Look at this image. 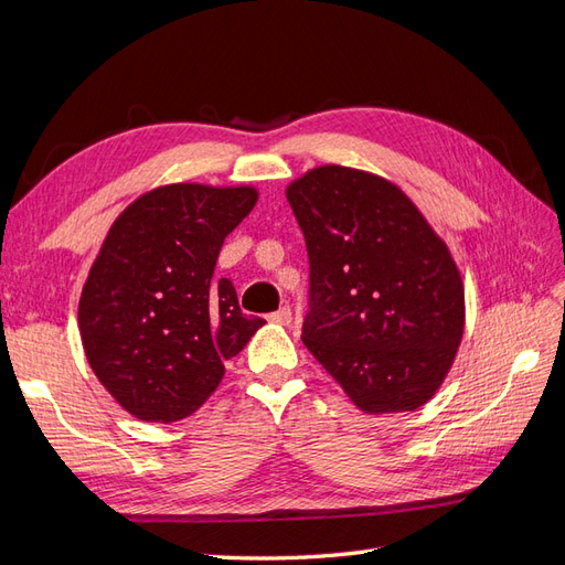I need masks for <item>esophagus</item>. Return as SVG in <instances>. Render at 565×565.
Wrapping results in <instances>:
<instances>
[{
  "mask_svg": "<svg viewBox=\"0 0 565 565\" xmlns=\"http://www.w3.org/2000/svg\"><path fill=\"white\" fill-rule=\"evenodd\" d=\"M268 320L278 322V324H289V320H292V311H289V306H280L278 311L268 313Z\"/></svg>",
  "mask_w": 565,
  "mask_h": 565,
  "instance_id": "esophagus-1",
  "label": "esophagus"
}]
</instances>
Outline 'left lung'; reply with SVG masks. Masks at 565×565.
<instances>
[{
  "instance_id": "left-lung-1",
  "label": "left lung",
  "mask_w": 565,
  "mask_h": 565,
  "mask_svg": "<svg viewBox=\"0 0 565 565\" xmlns=\"http://www.w3.org/2000/svg\"><path fill=\"white\" fill-rule=\"evenodd\" d=\"M309 252L301 341L365 413L429 401L465 330L446 243L393 183L324 164L287 188Z\"/></svg>"
}]
</instances>
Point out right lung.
<instances>
[{"label": "right lung", "mask_w": 565, "mask_h": 565, "mask_svg": "<svg viewBox=\"0 0 565 565\" xmlns=\"http://www.w3.org/2000/svg\"><path fill=\"white\" fill-rule=\"evenodd\" d=\"M254 188L162 185L117 216L84 282L79 334L110 396L143 422H177L210 398L224 363L266 322L214 278Z\"/></svg>", "instance_id": "add662e5"}]
</instances>
